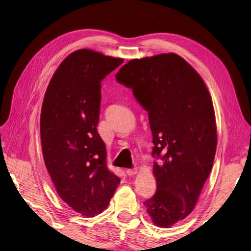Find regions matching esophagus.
<instances>
[{"instance_id":"34e87169","label":"esophagus","mask_w":251,"mask_h":251,"mask_svg":"<svg viewBox=\"0 0 251 251\" xmlns=\"http://www.w3.org/2000/svg\"><path fill=\"white\" fill-rule=\"evenodd\" d=\"M137 168H129V169H126V174L128 176H134L137 174Z\"/></svg>"}]
</instances>
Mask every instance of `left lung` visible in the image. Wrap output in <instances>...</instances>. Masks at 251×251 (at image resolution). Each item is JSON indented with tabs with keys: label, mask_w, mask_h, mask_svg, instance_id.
I'll return each instance as SVG.
<instances>
[{
	"label": "left lung",
	"mask_w": 251,
	"mask_h": 251,
	"mask_svg": "<svg viewBox=\"0 0 251 251\" xmlns=\"http://www.w3.org/2000/svg\"><path fill=\"white\" fill-rule=\"evenodd\" d=\"M149 113L156 192L146 206L154 225L169 227L194 209L217 149L210 94L183 58L169 52L132 59L116 73Z\"/></svg>",
	"instance_id": "obj_1"
}]
</instances>
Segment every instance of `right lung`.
<instances>
[{
	"mask_svg": "<svg viewBox=\"0 0 251 251\" xmlns=\"http://www.w3.org/2000/svg\"><path fill=\"white\" fill-rule=\"evenodd\" d=\"M123 62L92 50L73 51L52 75L42 105L46 168L61 200L86 217L105 209L121 181L106 167L97 125L101 82Z\"/></svg>",
	"mask_w": 251,
	"mask_h": 251,
	"instance_id": "1",
	"label": "right lung"
}]
</instances>
